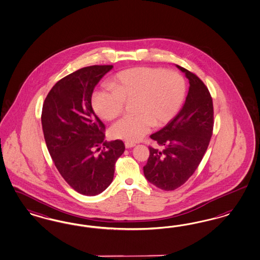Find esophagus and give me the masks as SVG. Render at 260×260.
Segmentation results:
<instances>
[{"label":"esophagus","mask_w":260,"mask_h":260,"mask_svg":"<svg viewBox=\"0 0 260 260\" xmlns=\"http://www.w3.org/2000/svg\"><path fill=\"white\" fill-rule=\"evenodd\" d=\"M136 144H134V143H125V147L126 148H131V147H133V146H135Z\"/></svg>","instance_id":"1"}]
</instances>
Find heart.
<instances>
[{"label":"heart","instance_id":"heart-1","mask_svg":"<svg viewBox=\"0 0 260 260\" xmlns=\"http://www.w3.org/2000/svg\"><path fill=\"white\" fill-rule=\"evenodd\" d=\"M112 90L97 88L91 105L98 116L112 120L122 112L125 102H134L136 116H124L113 125L116 139L137 142L154 124L163 126L177 115L186 94V82L174 70L163 68H130L118 72L110 81Z\"/></svg>","mask_w":260,"mask_h":260}]
</instances>
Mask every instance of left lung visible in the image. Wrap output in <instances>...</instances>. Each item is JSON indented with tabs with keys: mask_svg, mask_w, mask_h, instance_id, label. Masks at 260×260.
Segmentation results:
<instances>
[{
	"mask_svg": "<svg viewBox=\"0 0 260 260\" xmlns=\"http://www.w3.org/2000/svg\"><path fill=\"white\" fill-rule=\"evenodd\" d=\"M176 67L189 80L188 95L175 117L150 136L163 150L149 146V157L144 167L145 178L165 191L179 188L192 176L207 150L214 126L208 88L194 73Z\"/></svg>",
	"mask_w": 260,
	"mask_h": 260,
	"instance_id": "8db88e82",
	"label": "left lung"
}]
</instances>
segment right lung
Returning a JSON list of instances; mask_svg holds the SVG:
<instances>
[{
    "instance_id": "1",
    "label": "right lung",
    "mask_w": 260,
    "mask_h": 260,
    "mask_svg": "<svg viewBox=\"0 0 260 260\" xmlns=\"http://www.w3.org/2000/svg\"><path fill=\"white\" fill-rule=\"evenodd\" d=\"M113 66H91L60 79L44 100L41 114L45 143L58 173L76 192L96 196L113 181L122 141L106 142L105 125L94 114V87ZM104 145L99 153L96 151Z\"/></svg>"
}]
</instances>
